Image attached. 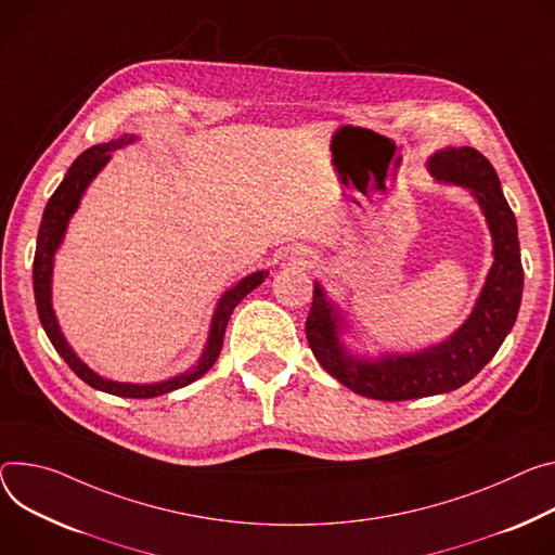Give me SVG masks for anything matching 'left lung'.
I'll return each instance as SVG.
<instances>
[{
    "label": "left lung",
    "instance_id": "left-lung-1",
    "mask_svg": "<svg viewBox=\"0 0 555 555\" xmlns=\"http://www.w3.org/2000/svg\"><path fill=\"white\" fill-rule=\"evenodd\" d=\"M429 172L438 181L459 183L474 192L493 236V268L472 317L449 340L421 354L385 357L380 361H359L347 354L338 343V317L321 285L314 283L306 321L312 354L330 376L365 398L393 402L463 387L493 359L520 310L525 272L518 225L493 166L476 147L463 145L438 150L429 159Z\"/></svg>",
    "mask_w": 555,
    "mask_h": 555
}]
</instances>
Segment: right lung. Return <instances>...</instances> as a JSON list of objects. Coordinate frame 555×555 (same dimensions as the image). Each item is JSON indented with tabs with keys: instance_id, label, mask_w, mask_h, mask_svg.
Returning <instances> with one entry per match:
<instances>
[{
	"instance_id": "right-lung-1",
	"label": "right lung",
	"mask_w": 555,
	"mask_h": 555,
	"mask_svg": "<svg viewBox=\"0 0 555 555\" xmlns=\"http://www.w3.org/2000/svg\"><path fill=\"white\" fill-rule=\"evenodd\" d=\"M134 141V137H119L113 139L108 143H99L88 147L83 155H79L75 159V164L70 166V170L66 172L64 181L60 183V188L53 192V196L48 198L43 217H41V225H39V234H37V249H35V261H33V289H35V304H37V314L39 321L53 343V347L57 349V354L68 363V367L90 387L106 391V393H115L121 398H155L159 393H168L172 389L185 387L192 380L204 376L219 359L221 347H223V336H225V327L230 321V314L234 312V308L241 304V300L263 283V279L268 276V272H255L245 276L238 285H234L232 289H228L223 294V298L219 300V308L215 312L212 319V327H210V338L206 345L204 357H201L198 365L188 372L181 374L177 378H170L166 383H157V385H128V383H113L108 378H102L99 374H94L92 370H88L79 359L75 351L70 349V345L66 343V338L60 332L55 312H53V304H50V274H53V257L55 249L62 243L66 223L70 219V215L77 210L79 198L86 190V185L92 181V177L106 166V162L111 159V153L126 143Z\"/></svg>"
}]
</instances>
